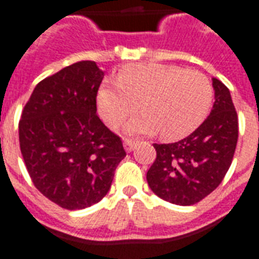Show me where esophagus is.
I'll list each match as a JSON object with an SVG mask.
<instances>
[{"mask_svg":"<svg viewBox=\"0 0 259 259\" xmlns=\"http://www.w3.org/2000/svg\"><path fill=\"white\" fill-rule=\"evenodd\" d=\"M136 145H137V143L136 141H132V140H127L126 138L125 141H123V148H125L126 152H132L136 148Z\"/></svg>","mask_w":259,"mask_h":259,"instance_id":"esophagus-1","label":"esophagus"}]
</instances>
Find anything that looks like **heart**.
I'll list each match as a JSON object with an SVG mask.
<instances>
[{"label":"heart","mask_w":259,"mask_h":259,"mask_svg":"<svg viewBox=\"0 0 259 259\" xmlns=\"http://www.w3.org/2000/svg\"><path fill=\"white\" fill-rule=\"evenodd\" d=\"M213 88L208 77L194 70L159 64L123 69L116 81H104L98 92L100 115L115 127L138 108L143 115L126 125L132 134L178 140L194 132L208 115Z\"/></svg>","instance_id":"b5f03b06"}]
</instances>
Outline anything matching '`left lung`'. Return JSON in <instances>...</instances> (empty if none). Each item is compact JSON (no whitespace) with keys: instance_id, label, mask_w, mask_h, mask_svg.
Here are the masks:
<instances>
[{"instance_id":"left-lung-1","label":"left lung","mask_w":259,"mask_h":259,"mask_svg":"<svg viewBox=\"0 0 259 259\" xmlns=\"http://www.w3.org/2000/svg\"><path fill=\"white\" fill-rule=\"evenodd\" d=\"M214 103L190 136L172 144H155L156 160L148 185L161 200L193 205L209 195L226 177L238 143V115L230 90L213 77Z\"/></svg>"}]
</instances>
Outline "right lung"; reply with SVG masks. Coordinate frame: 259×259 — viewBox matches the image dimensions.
<instances>
[{
    "label": "right lung",
    "mask_w": 259,
    "mask_h": 259,
    "mask_svg": "<svg viewBox=\"0 0 259 259\" xmlns=\"http://www.w3.org/2000/svg\"><path fill=\"white\" fill-rule=\"evenodd\" d=\"M104 72L94 61L39 82L21 112V155L33 185L61 208H88L107 194L126 152L96 115Z\"/></svg>",
    "instance_id": "1"
}]
</instances>
